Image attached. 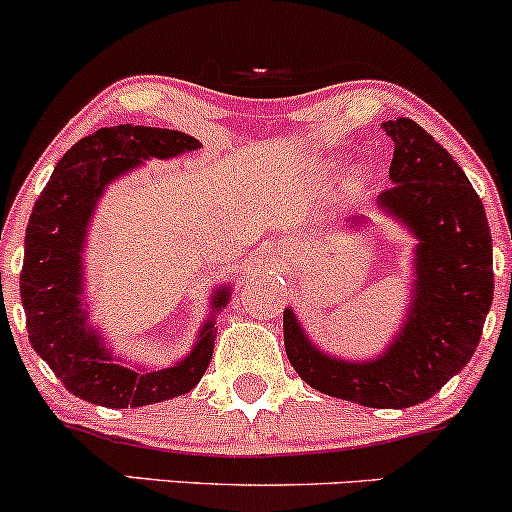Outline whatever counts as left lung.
<instances>
[{"mask_svg":"<svg viewBox=\"0 0 512 512\" xmlns=\"http://www.w3.org/2000/svg\"><path fill=\"white\" fill-rule=\"evenodd\" d=\"M395 142L390 190L378 204L419 238L407 320L378 358L322 354L284 310L286 356L315 390L373 409H407L433 397L477 351L493 298L491 231L464 170L409 117L383 122Z\"/></svg>","mask_w":512,"mask_h":512,"instance_id":"left-lung-1","label":"left lung"}]
</instances>
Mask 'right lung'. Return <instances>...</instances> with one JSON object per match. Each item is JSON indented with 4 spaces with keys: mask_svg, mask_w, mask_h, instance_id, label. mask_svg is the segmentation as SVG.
Instances as JSON below:
<instances>
[{
    "mask_svg": "<svg viewBox=\"0 0 512 512\" xmlns=\"http://www.w3.org/2000/svg\"><path fill=\"white\" fill-rule=\"evenodd\" d=\"M195 137L175 129L117 125L79 139L57 163L26 228L21 303L33 349L76 397L110 409L144 407L190 392L214 354V315L195 349L161 370H132L86 325L81 303L86 228L98 199L115 178L149 158H173L199 149ZM231 286L214 291L211 308H226Z\"/></svg>",
    "mask_w": 512,
    "mask_h": 512,
    "instance_id": "right-lung-1",
    "label": "right lung"
}]
</instances>
